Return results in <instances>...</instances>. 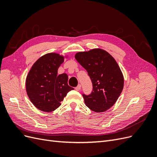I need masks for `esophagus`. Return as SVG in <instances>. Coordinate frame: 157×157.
<instances>
[{
  "label": "esophagus",
  "instance_id": "esophagus-1",
  "mask_svg": "<svg viewBox=\"0 0 157 157\" xmlns=\"http://www.w3.org/2000/svg\"><path fill=\"white\" fill-rule=\"evenodd\" d=\"M80 88H81V85L80 84H78V86L77 87H75V90H77V91H79Z\"/></svg>",
  "mask_w": 157,
  "mask_h": 157
}]
</instances>
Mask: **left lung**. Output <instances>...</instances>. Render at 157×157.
I'll use <instances>...</instances> for the list:
<instances>
[{
  "label": "left lung",
  "mask_w": 157,
  "mask_h": 157,
  "mask_svg": "<svg viewBox=\"0 0 157 157\" xmlns=\"http://www.w3.org/2000/svg\"><path fill=\"white\" fill-rule=\"evenodd\" d=\"M86 70L92 83L89 95L82 94L86 105L95 112H103L117 101L124 87V78L117 61L107 52L93 49L75 55Z\"/></svg>",
  "instance_id": "left-lung-1"
}]
</instances>
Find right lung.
<instances>
[{"label": "right lung", "instance_id": "1", "mask_svg": "<svg viewBox=\"0 0 157 157\" xmlns=\"http://www.w3.org/2000/svg\"><path fill=\"white\" fill-rule=\"evenodd\" d=\"M63 61V57L59 54H46L33 64L27 75V95L33 105L40 111H54L67 93L73 90L67 84V74L58 75V69Z\"/></svg>", "mask_w": 157, "mask_h": 157}]
</instances>
